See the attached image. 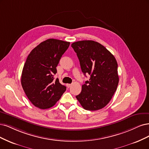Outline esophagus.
Returning a JSON list of instances; mask_svg holds the SVG:
<instances>
[{
  "label": "esophagus",
  "instance_id": "esophagus-1",
  "mask_svg": "<svg viewBox=\"0 0 149 149\" xmlns=\"http://www.w3.org/2000/svg\"><path fill=\"white\" fill-rule=\"evenodd\" d=\"M66 85H67V87H68V88H69V87H70L71 86H72V84H67Z\"/></svg>",
  "mask_w": 149,
  "mask_h": 149
}]
</instances>
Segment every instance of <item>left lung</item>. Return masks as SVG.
Wrapping results in <instances>:
<instances>
[{
    "instance_id": "8db88e82",
    "label": "left lung",
    "mask_w": 149,
    "mask_h": 149,
    "mask_svg": "<svg viewBox=\"0 0 149 149\" xmlns=\"http://www.w3.org/2000/svg\"><path fill=\"white\" fill-rule=\"evenodd\" d=\"M71 46L77 53L82 72L90 76L76 98L85 109L96 111L104 108L111 100L119 83L116 59L106 47L94 41H77Z\"/></svg>"
}]
</instances>
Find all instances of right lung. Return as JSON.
Segmentation results:
<instances>
[{
  "label": "right lung",
  "mask_w": 149,
  "mask_h": 149,
  "mask_svg": "<svg viewBox=\"0 0 149 149\" xmlns=\"http://www.w3.org/2000/svg\"><path fill=\"white\" fill-rule=\"evenodd\" d=\"M69 45V42L48 39L35 47L28 56L21 84L26 97L36 107L45 109L53 107L66 90L58 79L54 80V75Z\"/></svg>",
  "instance_id": "obj_1"
}]
</instances>
